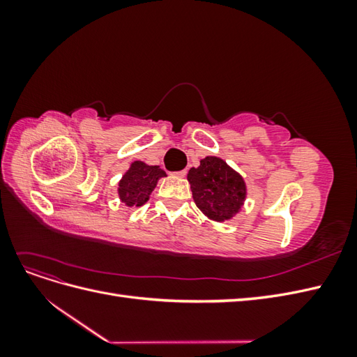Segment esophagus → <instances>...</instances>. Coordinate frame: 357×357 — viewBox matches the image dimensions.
Here are the masks:
<instances>
[{"label": "esophagus", "instance_id": "34e87169", "mask_svg": "<svg viewBox=\"0 0 357 357\" xmlns=\"http://www.w3.org/2000/svg\"><path fill=\"white\" fill-rule=\"evenodd\" d=\"M186 169H181V171H177V172H174V176H177V177H180V178H183L186 176Z\"/></svg>", "mask_w": 357, "mask_h": 357}]
</instances>
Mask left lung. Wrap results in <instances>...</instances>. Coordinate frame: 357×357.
I'll return each instance as SVG.
<instances>
[{
	"instance_id": "1",
	"label": "left lung",
	"mask_w": 357,
	"mask_h": 357,
	"mask_svg": "<svg viewBox=\"0 0 357 357\" xmlns=\"http://www.w3.org/2000/svg\"><path fill=\"white\" fill-rule=\"evenodd\" d=\"M197 207L213 222L231 220L240 213L247 198L243 176L218 156L199 160L188 174Z\"/></svg>"
}]
</instances>
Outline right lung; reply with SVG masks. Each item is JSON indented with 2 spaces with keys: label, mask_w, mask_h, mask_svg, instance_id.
I'll list each match as a JSON object with an SVG mask.
<instances>
[{
  "label": "right lung",
  "mask_w": 357,
  "mask_h": 357,
  "mask_svg": "<svg viewBox=\"0 0 357 357\" xmlns=\"http://www.w3.org/2000/svg\"><path fill=\"white\" fill-rule=\"evenodd\" d=\"M167 177L159 165H149L143 160H134L117 183V193L126 207H142L152 195L159 178Z\"/></svg>",
  "instance_id": "1"
}]
</instances>
